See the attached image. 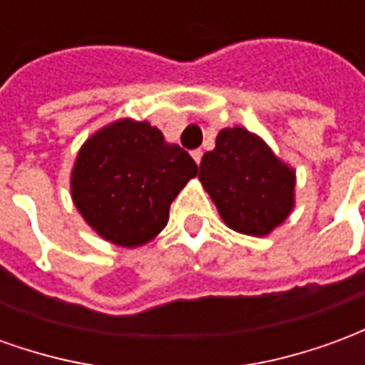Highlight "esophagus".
I'll return each mask as SVG.
<instances>
[{
  "instance_id": "obj_1",
  "label": "esophagus",
  "mask_w": 365,
  "mask_h": 365,
  "mask_svg": "<svg viewBox=\"0 0 365 365\" xmlns=\"http://www.w3.org/2000/svg\"><path fill=\"white\" fill-rule=\"evenodd\" d=\"M191 156H193V160H195V164H201V158H203V152L201 150H193L191 152Z\"/></svg>"
}]
</instances>
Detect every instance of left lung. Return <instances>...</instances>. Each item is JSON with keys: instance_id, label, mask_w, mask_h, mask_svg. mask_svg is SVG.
<instances>
[{"instance_id": "8db88e82", "label": "left lung", "mask_w": 365, "mask_h": 365, "mask_svg": "<svg viewBox=\"0 0 365 365\" xmlns=\"http://www.w3.org/2000/svg\"><path fill=\"white\" fill-rule=\"evenodd\" d=\"M199 180L229 229L266 237L295 205V170L245 127L222 128L203 154Z\"/></svg>"}]
</instances>
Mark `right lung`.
<instances>
[{
  "label": "right lung",
  "instance_id": "obj_1",
  "mask_svg": "<svg viewBox=\"0 0 365 365\" xmlns=\"http://www.w3.org/2000/svg\"><path fill=\"white\" fill-rule=\"evenodd\" d=\"M195 175L190 154L168 144L148 120L119 119L83 143L70 190L76 209L99 237L135 248L158 237L172 201Z\"/></svg>",
  "mask_w": 365,
  "mask_h": 365
}]
</instances>
